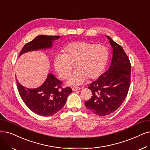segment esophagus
Segmentation results:
<instances>
[{
    "instance_id": "esophagus-1",
    "label": "esophagus",
    "mask_w": 150,
    "mask_h": 150,
    "mask_svg": "<svg viewBox=\"0 0 150 150\" xmlns=\"http://www.w3.org/2000/svg\"><path fill=\"white\" fill-rule=\"evenodd\" d=\"M81 88H71V89H72V91H77V90H79V89H81Z\"/></svg>"
}]
</instances>
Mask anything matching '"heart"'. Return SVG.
Returning <instances> with one entry per match:
<instances>
[{"label":"heart","instance_id":"b5f03b06","mask_svg":"<svg viewBox=\"0 0 150 150\" xmlns=\"http://www.w3.org/2000/svg\"><path fill=\"white\" fill-rule=\"evenodd\" d=\"M108 57L107 48L102 44L78 41L67 45L62 54L54 59V67L62 79H66L74 67L76 71L67 81L69 85H79L86 80L98 78L107 64Z\"/></svg>","mask_w":150,"mask_h":150}]
</instances>
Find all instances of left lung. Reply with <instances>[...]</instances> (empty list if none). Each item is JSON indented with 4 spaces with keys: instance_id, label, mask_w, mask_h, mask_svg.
Instances as JSON below:
<instances>
[{
    "instance_id": "obj_1",
    "label": "left lung",
    "mask_w": 150,
    "mask_h": 150,
    "mask_svg": "<svg viewBox=\"0 0 150 150\" xmlns=\"http://www.w3.org/2000/svg\"><path fill=\"white\" fill-rule=\"evenodd\" d=\"M113 48V57L108 70L88 88L91 99L84 102L86 107L99 116L113 113L125 100L131 83V64L121 46L107 36Z\"/></svg>"
}]
</instances>
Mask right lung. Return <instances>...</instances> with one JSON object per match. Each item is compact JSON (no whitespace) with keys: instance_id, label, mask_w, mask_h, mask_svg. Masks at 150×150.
<instances>
[{"instance_id":"right-lung-1","label":"right lung","mask_w":150,"mask_h":150,"mask_svg":"<svg viewBox=\"0 0 150 150\" xmlns=\"http://www.w3.org/2000/svg\"><path fill=\"white\" fill-rule=\"evenodd\" d=\"M59 38V36L57 35H38L24 45L19 56L28 51L49 48L53 40ZM16 81L24 103L32 112L42 116H51L59 112L64 106L68 96L72 93L70 87L62 88V81L51 74L42 85L35 89L26 88L17 80Z\"/></svg>"}]
</instances>
